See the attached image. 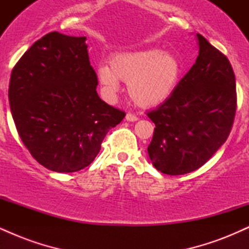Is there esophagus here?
<instances>
[{
	"mask_svg": "<svg viewBox=\"0 0 249 249\" xmlns=\"http://www.w3.org/2000/svg\"><path fill=\"white\" fill-rule=\"evenodd\" d=\"M125 119H126L127 122H137L138 121V117L133 115V113H127L126 117H125Z\"/></svg>",
	"mask_w": 249,
	"mask_h": 249,
	"instance_id": "34e87169",
	"label": "esophagus"
}]
</instances>
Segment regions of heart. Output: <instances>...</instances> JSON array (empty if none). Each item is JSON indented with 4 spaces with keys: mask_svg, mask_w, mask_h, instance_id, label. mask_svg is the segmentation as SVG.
<instances>
[{
    "mask_svg": "<svg viewBox=\"0 0 249 249\" xmlns=\"http://www.w3.org/2000/svg\"><path fill=\"white\" fill-rule=\"evenodd\" d=\"M110 68H97L98 82L107 95L119 90V82L127 83L130 98L142 107L162 104L176 92L181 79V62L173 53L160 49L125 51L110 58Z\"/></svg>",
    "mask_w": 249,
    "mask_h": 249,
    "instance_id": "1",
    "label": "heart"
}]
</instances>
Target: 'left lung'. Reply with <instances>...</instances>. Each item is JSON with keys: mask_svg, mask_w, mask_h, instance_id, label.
Wrapping results in <instances>:
<instances>
[{"mask_svg": "<svg viewBox=\"0 0 249 249\" xmlns=\"http://www.w3.org/2000/svg\"><path fill=\"white\" fill-rule=\"evenodd\" d=\"M199 55L168 101L147 112L154 167L170 176L198 170L227 139L236 110L235 76L227 57L196 34Z\"/></svg>", "mask_w": 249, "mask_h": 249, "instance_id": "obj_1", "label": "left lung"}]
</instances>
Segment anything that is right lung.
Here are the masks:
<instances>
[{"mask_svg": "<svg viewBox=\"0 0 249 249\" xmlns=\"http://www.w3.org/2000/svg\"><path fill=\"white\" fill-rule=\"evenodd\" d=\"M85 41L47 34L25 51L10 77L17 132L39 164L59 173L89 166L108 130L125 117L99 98Z\"/></svg>", "mask_w": 249, "mask_h": 249, "instance_id": "right-lung-1", "label": "right lung"}]
</instances>
